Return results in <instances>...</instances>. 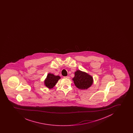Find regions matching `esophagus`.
<instances>
[{"mask_svg":"<svg viewBox=\"0 0 133 133\" xmlns=\"http://www.w3.org/2000/svg\"><path fill=\"white\" fill-rule=\"evenodd\" d=\"M64 78H65V79H69V76H64Z\"/></svg>","mask_w":133,"mask_h":133,"instance_id":"34e87169","label":"esophagus"}]
</instances>
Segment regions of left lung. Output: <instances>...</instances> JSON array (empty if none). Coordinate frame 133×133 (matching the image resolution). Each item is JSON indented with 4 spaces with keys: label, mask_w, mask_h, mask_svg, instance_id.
I'll return each instance as SVG.
<instances>
[{
    "label": "left lung",
    "mask_w": 133,
    "mask_h": 133,
    "mask_svg": "<svg viewBox=\"0 0 133 133\" xmlns=\"http://www.w3.org/2000/svg\"><path fill=\"white\" fill-rule=\"evenodd\" d=\"M72 80L76 87L81 90H87L93 83L92 76L80 70H77L75 72V76Z\"/></svg>",
    "instance_id": "obj_1"
}]
</instances>
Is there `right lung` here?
I'll return each mask as SVG.
<instances>
[{"label": "right lung", "mask_w": 133, "mask_h": 133, "mask_svg": "<svg viewBox=\"0 0 133 133\" xmlns=\"http://www.w3.org/2000/svg\"><path fill=\"white\" fill-rule=\"evenodd\" d=\"M60 78L61 77L58 75H55L53 74L48 73L44 81V85L48 89L52 88Z\"/></svg>", "instance_id": "obj_1"}]
</instances>
